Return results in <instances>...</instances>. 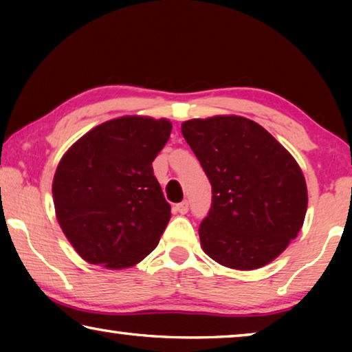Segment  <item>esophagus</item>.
<instances>
[{
	"mask_svg": "<svg viewBox=\"0 0 352 352\" xmlns=\"http://www.w3.org/2000/svg\"><path fill=\"white\" fill-rule=\"evenodd\" d=\"M174 210H175V212L182 214V216H183V214H186V212H188V210H189V204H188L186 200H184V201H182V204L175 205Z\"/></svg>",
	"mask_w": 352,
	"mask_h": 352,
	"instance_id": "34e87169",
	"label": "esophagus"
}]
</instances>
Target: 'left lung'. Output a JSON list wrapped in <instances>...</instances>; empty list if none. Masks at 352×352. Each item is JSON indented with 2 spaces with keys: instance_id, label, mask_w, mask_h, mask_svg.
Masks as SVG:
<instances>
[{
  "instance_id": "1",
  "label": "left lung",
  "mask_w": 352,
  "mask_h": 352,
  "mask_svg": "<svg viewBox=\"0 0 352 352\" xmlns=\"http://www.w3.org/2000/svg\"><path fill=\"white\" fill-rule=\"evenodd\" d=\"M182 133L212 186L200 245L234 270L270 264L305 223L307 186L300 164L258 122L236 115L189 119Z\"/></svg>"
}]
</instances>
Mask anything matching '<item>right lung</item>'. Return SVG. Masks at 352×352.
I'll list each match as a JSON object with an SVG mask.
<instances>
[{
  "instance_id": "1",
  "label": "right lung",
  "mask_w": 352,
  "mask_h": 352,
  "mask_svg": "<svg viewBox=\"0 0 352 352\" xmlns=\"http://www.w3.org/2000/svg\"><path fill=\"white\" fill-rule=\"evenodd\" d=\"M172 122L121 116L99 124L71 146L52 180L56 217L83 261L129 269L152 253L170 219V205L152 162Z\"/></svg>"
}]
</instances>
